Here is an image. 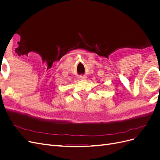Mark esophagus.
<instances>
[{
	"mask_svg": "<svg viewBox=\"0 0 160 160\" xmlns=\"http://www.w3.org/2000/svg\"><path fill=\"white\" fill-rule=\"evenodd\" d=\"M81 79L85 80V79H86V77H81Z\"/></svg>",
	"mask_w": 160,
	"mask_h": 160,
	"instance_id": "1",
	"label": "esophagus"
}]
</instances>
